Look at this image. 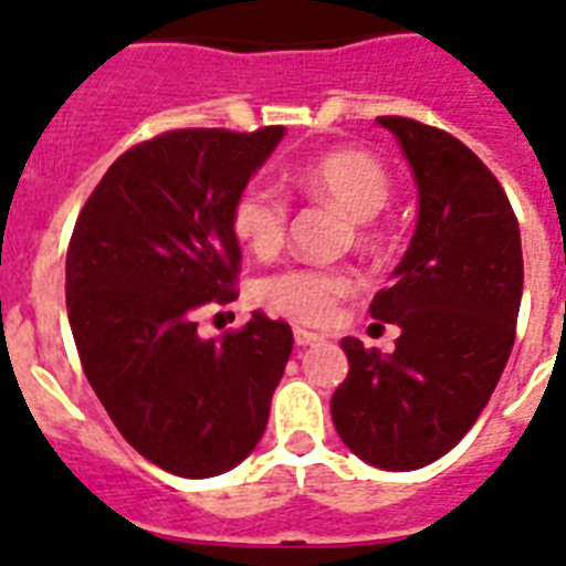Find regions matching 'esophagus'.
Instances as JSON below:
<instances>
[{
    "instance_id": "34e87169",
    "label": "esophagus",
    "mask_w": 566,
    "mask_h": 566,
    "mask_svg": "<svg viewBox=\"0 0 566 566\" xmlns=\"http://www.w3.org/2000/svg\"><path fill=\"white\" fill-rule=\"evenodd\" d=\"M293 339H296V345L307 348V345H319V342H325V336L313 334L307 327H293Z\"/></svg>"
}]
</instances>
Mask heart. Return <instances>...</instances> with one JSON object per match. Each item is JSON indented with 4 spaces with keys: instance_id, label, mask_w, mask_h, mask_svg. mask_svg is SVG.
I'll return each mask as SVG.
<instances>
[{
    "instance_id": "obj_1",
    "label": "heart",
    "mask_w": 566,
    "mask_h": 566,
    "mask_svg": "<svg viewBox=\"0 0 566 566\" xmlns=\"http://www.w3.org/2000/svg\"><path fill=\"white\" fill-rule=\"evenodd\" d=\"M296 184L307 195L327 198L354 218L363 241H374L371 218L391 198V175L374 155L363 149H334L311 160L296 172ZM291 201L268 178L247 180L230 207V230L259 259L279 253L287 232ZM356 275L348 268L296 264L261 279L255 298L273 313H282L305 325H327L339 311V302L350 296Z\"/></svg>"
}]
</instances>
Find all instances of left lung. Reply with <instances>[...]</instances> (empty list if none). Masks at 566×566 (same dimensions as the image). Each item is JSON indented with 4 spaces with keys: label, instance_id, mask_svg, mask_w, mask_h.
<instances>
[{
    "label": "left lung",
    "instance_id": "obj_1",
    "mask_svg": "<svg viewBox=\"0 0 566 566\" xmlns=\"http://www.w3.org/2000/svg\"><path fill=\"white\" fill-rule=\"evenodd\" d=\"M415 172L420 212L371 316L400 325L391 354L342 339L348 377L331 397L342 443L388 472L434 463L495 391L524 293L521 230L497 178L449 132L377 117Z\"/></svg>",
    "mask_w": 566,
    "mask_h": 566
}]
</instances>
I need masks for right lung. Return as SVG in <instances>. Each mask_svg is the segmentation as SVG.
<instances>
[{"label":"right lung","mask_w":566,"mask_h":566,"mask_svg":"<svg viewBox=\"0 0 566 566\" xmlns=\"http://www.w3.org/2000/svg\"><path fill=\"white\" fill-rule=\"evenodd\" d=\"M282 137V126L178 129L137 144L71 235L65 305L85 377L117 431L180 478L230 472L253 452L291 359V325L261 311L218 342L195 322L235 298L232 198Z\"/></svg>","instance_id":"right-lung-1"}]
</instances>
